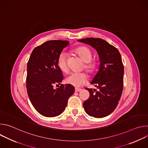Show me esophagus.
Masks as SVG:
<instances>
[{
	"instance_id": "1",
	"label": "esophagus",
	"mask_w": 148,
	"mask_h": 148,
	"mask_svg": "<svg viewBox=\"0 0 148 148\" xmlns=\"http://www.w3.org/2000/svg\"><path fill=\"white\" fill-rule=\"evenodd\" d=\"M82 90V89H81V88H76L75 89V92H79V91H81Z\"/></svg>"
}]
</instances>
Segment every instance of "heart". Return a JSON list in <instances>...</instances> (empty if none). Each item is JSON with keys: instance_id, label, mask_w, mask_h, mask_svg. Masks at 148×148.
Masks as SVG:
<instances>
[{"instance_id": "obj_1", "label": "heart", "mask_w": 148, "mask_h": 148, "mask_svg": "<svg viewBox=\"0 0 148 148\" xmlns=\"http://www.w3.org/2000/svg\"><path fill=\"white\" fill-rule=\"evenodd\" d=\"M73 51L84 62L82 69H85L89 74H93L97 68V62L92 59V53L91 50L86 46H79L74 49ZM57 66L60 70L67 73L69 70L67 65V55L64 51L61 52L57 58ZM88 75L84 72L74 73L67 76L65 79L66 83L75 87H78L86 83Z\"/></svg>"}]
</instances>
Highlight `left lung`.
Segmentation results:
<instances>
[{"label":"left lung","instance_id":"1","mask_svg":"<svg viewBox=\"0 0 148 148\" xmlns=\"http://www.w3.org/2000/svg\"><path fill=\"white\" fill-rule=\"evenodd\" d=\"M77 41L90 45L97 51L100 61L99 70L91 82L97 88H86L89 98L83 103L87 114L103 118L111 114L118 104L123 83V65L118 50L99 38H86Z\"/></svg>","mask_w":148,"mask_h":148}]
</instances>
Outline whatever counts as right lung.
<instances>
[{"instance_id": "right-lung-1", "label": "right lung", "mask_w": 148, "mask_h": 148, "mask_svg": "<svg viewBox=\"0 0 148 148\" xmlns=\"http://www.w3.org/2000/svg\"><path fill=\"white\" fill-rule=\"evenodd\" d=\"M66 40H50L36 47L27 65L26 87L30 102L36 110L46 117H54L64 111L70 97L74 92L70 84H61L54 89V84H60L62 71L57 66V58Z\"/></svg>"}]
</instances>
